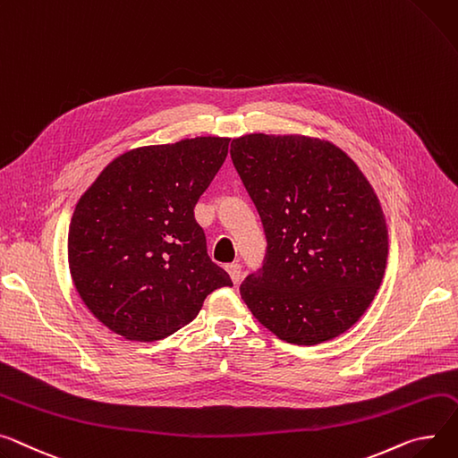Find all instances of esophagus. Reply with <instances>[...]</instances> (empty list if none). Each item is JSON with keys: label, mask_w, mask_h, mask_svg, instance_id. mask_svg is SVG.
<instances>
[{"label": "esophagus", "mask_w": 458, "mask_h": 458, "mask_svg": "<svg viewBox=\"0 0 458 458\" xmlns=\"http://www.w3.org/2000/svg\"><path fill=\"white\" fill-rule=\"evenodd\" d=\"M226 270H228V274H230V278H232L233 284H237V282L241 280V265H239V263H230V265H226Z\"/></svg>", "instance_id": "1"}]
</instances>
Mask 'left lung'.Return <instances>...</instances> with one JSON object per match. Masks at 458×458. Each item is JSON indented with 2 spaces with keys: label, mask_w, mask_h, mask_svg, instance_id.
Masks as SVG:
<instances>
[{
  "label": "left lung",
  "mask_w": 458,
  "mask_h": 458,
  "mask_svg": "<svg viewBox=\"0 0 458 458\" xmlns=\"http://www.w3.org/2000/svg\"><path fill=\"white\" fill-rule=\"evenodd\" d=\"M230 155L267 237L241 298L282 341L339 337L370 308L386 268L388 230L370 182L343 148L311 136L245 134Z\"/></svg>",
  "instance_id": "8db88e82"
}]
</instances>
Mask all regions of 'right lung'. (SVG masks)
I'll return each mask as SVG.
<instances>
[{
  "mask_svg": "<svg viewBox=\"0 0 458 458\" xmlns=\"http://www.w3.org/2000/svg\"><path fill=\"white\" fill-rule=\"evenodd\" d=\"M228 143L197 136L127 150L79 199L68 233L72 280L91 315L121 337L165 339L209 293L232 287L193 213Z\"/></svg>",
  "mask_w": 458,
  "mask_h": 458,
  "instance_id": "obj_1",
  "label": "right lung"
}]
</instances>
